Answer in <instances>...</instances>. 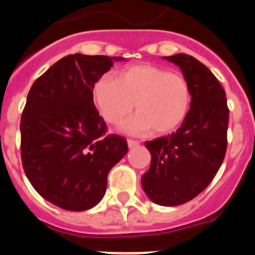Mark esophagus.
<instances>
[{
	"label": "esophagus",
	"mask_w": 255,
	"mask_h": 255,
	"mask_svg": "<svg viewBox=\"0 0 255 255\" xmlns=\"http://www.w3.org/2000/svg\"><path fill=\"white\" fill-rule=\"evenodd\" d=\"M128 145H129V148L138 147L139 141L138 140H132V139H128Z\"/></svg>",
	"instance_id": "1"
}]
</instances>
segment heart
Wrapping results in <instances>:
<instances>
[{"label":"heart","mask_w":255,"mask_h":255,"mask_svg":"<svg viewBox=\"0 0 255 255\" xmlns=\"http://www.w3.org/2000/svg\"><path fill=\"white\" fill-rule=\"evenodd\" d=\"M101 115L117 124L135 110L138 114L123 124V130L168 134L176 130L189 114L191 89L188 80L163 67L139 64L125 69L120 78L101 76L93 88Z\"/></svg>","instance_id":"1"}]
</instances>
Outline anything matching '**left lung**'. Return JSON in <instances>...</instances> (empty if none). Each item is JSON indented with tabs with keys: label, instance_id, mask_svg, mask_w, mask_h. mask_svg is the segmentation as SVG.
I'll return each instance as SVG.
<instances>
[{
	"label": "left lung",
	"instance_id": "1",
	"mask_svg": "<svg viewBox=\"0 0 255 255\" xmlns=\"http://www.w3.org/2000/svg\"><path fill=\"white\" fill-rule=\"evenodd\" d=\"M163 58L177 65L188 80L191 106L176 131L145 141L152 161L141 186L153 203L173 207L200 194L221 167L226 154L229 108L224 88L206 65L185 53Z\"/></svg>",
	"mask_w": 255,
	"mask_h": 255
}]
</instances>
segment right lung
Listing matches in <instances>:
<instances>
[{"instance_id": "obj_1", "label": "right lung", "mask_w": 255, "mask_h": 255, "mask_svg": "<svg viewBox=\"0 0 255 255\" xmlns=\"http://www.w3.org/2000/svg\"><path fill=\"white\" fill-rule=\"evenodd\" d=\"M123 57L65 56L33 83L20 123L21 161L33 188L66 211H87L106 193L107 175L128 153L105 135L93 103L97 80Z\"/></svg>"}]
</instances>
